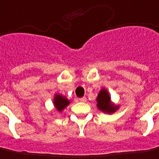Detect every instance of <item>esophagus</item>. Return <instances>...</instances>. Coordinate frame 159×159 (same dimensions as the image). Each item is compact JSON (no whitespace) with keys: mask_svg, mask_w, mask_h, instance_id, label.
Segmentation results:
<instances>
[{"mask_svg":"<svg viewBox=\"0 0 159 159\" xmlns=\"http://www.w3.org/2000/svg\"><path fill=\"white\" fill-rule=\"evenodd\" d=\"M78 101L81 102H87V98L86 97H82V98L78 99Z\"/></svg>","mask_w":159,"mask_h":159,"instance_id":"esophagus-1","label":"esophagus"}]
</instances>
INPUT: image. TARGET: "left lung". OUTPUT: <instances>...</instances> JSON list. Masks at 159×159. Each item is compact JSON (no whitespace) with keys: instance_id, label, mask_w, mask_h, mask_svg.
<instances>
[{"instance_id":"8db88e82","label":"left lung","mask_w":159,"mask_h":159,"mask_svg":"<svg viewBox=\"0 0 159 159\" xmlns=\"http://www.w3.org/2000/svg\"><path fill=\"white\" fill-rule=\"evenodd\" d=\"M97 107L102 112L106 114H113L119 108V106H115L111 102V97L106 89H101L96 98Z\"/></svg>"}]
</instances>
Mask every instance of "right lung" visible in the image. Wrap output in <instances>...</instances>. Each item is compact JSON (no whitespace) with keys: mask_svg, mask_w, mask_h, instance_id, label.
<instances>
[{"mask_svg":"<svg viewBox=\"0 0 159 159\" xmlns=\"http://www.w3.org/2000/svg\"><path fill=\"white\" fill-rule=\"evenodd\" d=\"M70 102L66 97H64V96L61 95H58V94L55 95V97H54V100H53L54 106H55L56 109L58 112L64 110V108L70 104Z\"/></svg>","mask_w":159,"mask_h":159,"instance_id":"1","label":"right lung"}]
</instances>
